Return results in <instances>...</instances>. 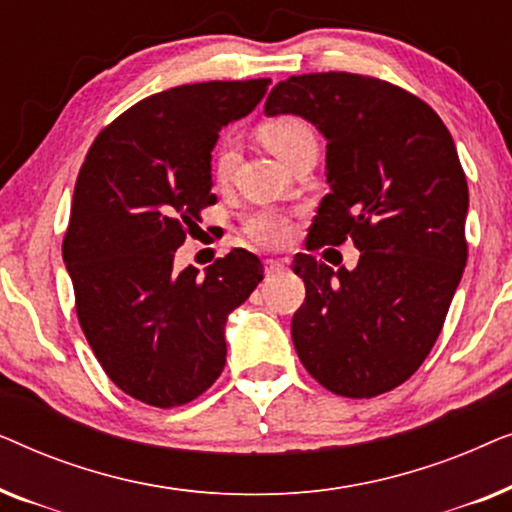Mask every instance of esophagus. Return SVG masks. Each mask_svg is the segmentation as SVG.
I'll return each mask as SVG.
<instances>
[{"label": "esophagus", "mask_w": 512, "mask_h": 512, "mask_svg": "<svg viewBox=\"0 0 512 512\" xmlns=\"http://www.w3.org/2000/svg\"><path fill=\"white\" fill-rule=\"evenodd\" d=\"M284 268H286V263L277 261V258H268V261H265V275H268V277L277 275V272L284 270Z\"/></svg>", "instance_id": "1"}]
</instances>
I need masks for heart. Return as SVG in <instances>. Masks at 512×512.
Instances as JSON below:
<instances>
[{
	"instance_id": "obj_1",
	"label": "heart",
	"mask_w": 512,
	"mask_h": 512,
	"mask_svg": "<svg viewBox=\"0 0 512 512\" xmlns=\"http://www.w3.org/2000/svg\"><path fill=\"white\" fill-rule=\"evenodd\" d=\"M261 139L268 149L286 165L293 153H298L307 144H317L314 132L303 118L298 116H277L261 125ZM237 165L235 142H223L216 151L214 170L216 177L226 179ZM249 235L261 244H282L289 235V219L275 209H258L247 219Z\"/></svg>"
}]
</instances>
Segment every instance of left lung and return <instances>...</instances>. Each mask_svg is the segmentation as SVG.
<instances>
[{
  "mask_svg": "<svg viewBox=\"0 0 512 512\" xmlns=\"http://www.w3.org/2000/svg\"><path fill=\"white\" fill-rule=\"evenodd\" d=\"M300 116L326 139V184L310 244L352 237L354 270L298 254L305 303L291 338L314 380L338 396L398 387L429 356L466 268L468 186L457 146L419 97L370 76H291L265 116Z\"/></svg>",
  "mask_w": 512,
  "mask_h": 512,
  "instance_id": "8db88e82",
  "label": "left lung"
}]
</instances>
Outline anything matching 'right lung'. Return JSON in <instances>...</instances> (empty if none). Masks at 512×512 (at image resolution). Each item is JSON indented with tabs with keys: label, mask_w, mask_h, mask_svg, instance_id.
<instances>
[{
	"label": "right lung",
	"mask_w": 512,
	"mask_h": 512,
	"mask_svg": "<svg viewBox=\"0 0 512 512\" xmlns=\"http://www.w3.org/2000/svg\"><path fill=\"white\" fill-rule=\"evenodd\" d=\"M270 79L209 81L156 93L90 146L76 179L62 261L76 314L104 373L137 401L174 408L212 387L226 363L228 314L263 279L244 249L205 277L174 270V251L216 202L221 128L268 93Z\"/></svg>",
	"instance_id": "obj_1"
}]
</instances>
